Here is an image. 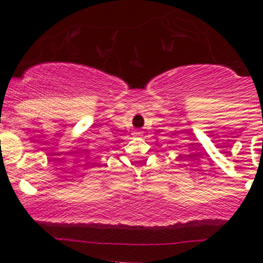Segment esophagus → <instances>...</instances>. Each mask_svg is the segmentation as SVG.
I'll use <instances>...</instances> for the list:
<instances>
[{
	"instance_id": "1",
	"label": "esophagus",
	"mask_w": 263,
	"mask_h": 263,
	"mask_svg": "<svg viewBox=\"0 0 263 263\" xmlns=\"http://www.w3.org/2000/svg\"><path fill=\"white\" fill-rule=\"evenodd\" d=\"M134 136L135 137H141L142 136V132L140 131V129H136V131L134 132Z\"/></svg>"
}]
</instances>
